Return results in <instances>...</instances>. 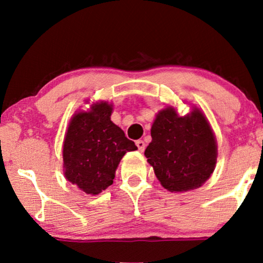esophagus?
<instances>
[{
  "mask_svg": "<svg viewBox=\"0 0 263 263\" xmlns=\"http://www.w3.org/2000/svg\"><path fill=\"white\" fill-rule=\"evenodd\" d=\"M136 143V146H138V148H139V151L140 152H143V151H145V147H146V143L142 141V140H138V141L135 142Z\"/></svg>",
  "mask_w": 263,
  "mask_h": 263,
  "instance_id": "1",
  "label": "esophagus"
}]
</instances>
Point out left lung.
Wrapping results in <instances>:
<instances>
[{
    "mask_svg": "<svg viewBox=\"0 0 263 263\" xmlns=\"http://www.w3.org/2000/svg\"><path fill=\"white\" fill-rule=\"evenodd\" d=\"M151 136L145 156L158 181L168 192L200 188L213 174L217 139L206 115L197 106L193 105L184 116H179L170 105L158 111Z\"/></svg>",
    "mask_w": 263,
    "mask_h": 263,
    "instance_id": "left-lung-1",
    "label": "left lung"
}]
</instances>
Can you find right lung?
Returning <instances> with one entry per match:
<instances>
[{
  "label": "right lung",
  "mask_w": 263,
  "mask_h": 263,
  "mask_svg": "<svg viewBox=\"0 0 263 263\" xmlns=\"http://www.w3.org/2000/svg\"><path fill=\"white\" fill-rule=\"evenodd\" d=\"M112 110V103L102 100L87 110L75 111L64 135V177L89 195H98L112 184L124 154L138 149L111 121Z\"/></svg>",
  "instance_id": "right-lung-1"
}]
</instances>
